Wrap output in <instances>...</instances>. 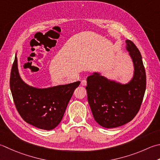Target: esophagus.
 Masks as SVG:
<instances>
[{
  "instance_id": "1",
  "label": "esophagus",
  "mask_w": 160,
  "mask_h": 160,
  "mask_svg": "<svg viewBox=\"0 0 160 160\" xmlns=\"http://www.w3.org/2000/svg\"><path fill=\"white\" fill-rule=\"evenodd\" d=\"M81 85L86 86L87 85V80H82V81H81Z\"/></svg>"
}]
</instances>
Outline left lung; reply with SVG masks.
<instances>
[{
	"label": "left lung",
	"instance_id": "left-lung-1",
	"mask_svg": "<svg viewBox=\"0 0 160 160\" xmlns=\"http://www.w3.org/2000/svg\"><path fill=\"white\" fill-rule=\"evenodd\" d=\"M126 43L134 70L129 82L108 80L99 73H93L87 79V98L93 118L106 128L119 127L132 121L144 96L146 76L142 55L132 41Z\"/></svg>",
	"mask_w": 160,
	"mask_h": 160
}]
</instances>
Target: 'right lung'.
I'll use <instances>...</instances> for the list:
<instances>
[{
  "label": "right lung",
  "mask_w": 160,
  "mask_h": 160,
  "mask_svg": "<svg viewBox=\"0 0 160 160\" xmlns=\"http://www.w3.org/2000/svg\"><path fill=\"white\" fill-rule=\"evenodd\" d=\"M80 82L39 89L25 83L18 70L17 55L12 64L10 89L22 118L39 129H54L60 123L73 92Z\"/></svg>",
  "instance_id": "obj_1"
}]
</instances>
